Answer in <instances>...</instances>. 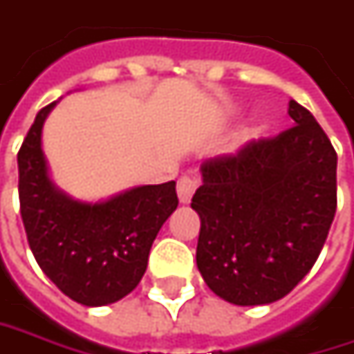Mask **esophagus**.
Masks as SVG:
<instances>
[{
  "label": "esophagus",
  "instance_id": "34e87169",
  "mask_svg": "<svg viewBox=\"0 0 354 354\" xmlns=\"http://www.w3.org/2000/svg\"><path fill=\"white\" fill-rule=\"evenodd\" d=\"M198 188V180L192 176H180L178 178L176 190H178V198L182 204H188L192 200V194L196 192Z\"/></svg>",
  "mask_w": 354,
  "mask_h": 354
}]
</instances>
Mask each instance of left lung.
Masks as SVG:
<instances>
[{"mask_svg":"<svg viewBox=\"0 0 354 354\" xmlns=\"http://www.w3.org/2000/svg\"><path fill=\"white\" fill-rule=\"evenodd\" d=\"M295 127L202 164L196 263L234 305L285 297L315 266L337 212V152L315 116L289 100Z\"/></svg>","mask_w":354,"mask_h":354,"instance_id":"1","label":"left lung"}]
</instances>
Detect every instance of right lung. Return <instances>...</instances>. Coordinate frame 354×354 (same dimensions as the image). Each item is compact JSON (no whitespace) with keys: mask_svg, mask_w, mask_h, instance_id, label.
<instances>
[{"mask_svg":"<svg viewBox=\"0 0 354 354\" xmlns=\"http://www.w3.org/2000/svg\"><path fill=\"white\" fill-rule=\"evenodd\" d=\"M55 102L43 106L17 152L19 206L39 268L67 297L100 307L140 283L152 241L176 209V182L138 186L88 204L55 188L41 131Z\"/></svg>","mask_w":354,"mask_h":354,"instance_id":"obj_1","label":"right lung"}]
</instances>
